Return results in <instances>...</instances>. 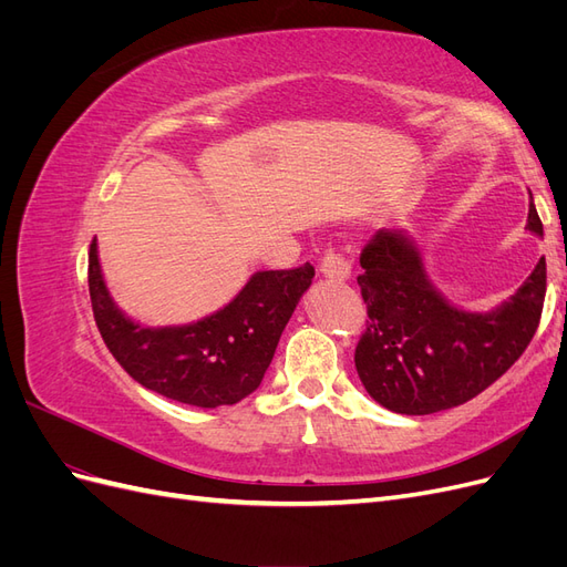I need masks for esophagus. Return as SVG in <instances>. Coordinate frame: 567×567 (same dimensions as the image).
Returning a JSON list of instances; mask_svg holds the SVG:
<instances>
[{
	"label": "esophagus",
	"instance_id": "esophagus-1",
	"mask_svg": "<svg viewBox=\"0 0 567 567\" xmlns=\"http://www.w3.org/2000/svg\"><path fill=\"white\" fill-rule=\"evenodd\" d=\"M319 271L323 274V277H329L333 281H348L350 274H352V267L350 262L346 260V255L329 248L323 252L321 262H319Z\"/></svg>",
	"mask_w": 567,
	"mask_h": 567
}]
</instances>
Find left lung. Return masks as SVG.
Instances as JSON below:
<instances>
[{
	"instance_id": "1",
	"label": "left lung",
	"mask_w": 567,
	"mask_h": 567,
	"mask_svg": "<svg viewBox=\"0 0 567 567\" xmlns=\"http://www.w3.org/2000/svg\"><path fill=\"white\" fill-rule=\"evenodd\" d=\"M527 229L544 236L535 203ZM359 265L369 319L354 367L371 398L394 414L425 416L473 400L516 364L542 319L544 257L492 312H466L444 298L402 231H375Z\"/></svg>"
}]
</instances>
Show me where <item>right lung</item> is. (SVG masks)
I'll return each mask as SVG.
<instances>
[{"mask_svg":"<svg viewBox=\"0 0 567 567\" xmlns=\"http://www.w3.org/2000/svg\"><path fill=\"white\" fill-rule=\"evenodd\" d=\"M315 267L255 271L229 305L184 326H142L113 302L90 250V298L106 348L136 383L188 406L236 404L262 383Z\"/></svg>","mask_w":567,"mask_h":567,"instance_id":"add662e5","label":"right lung"}]
</instances>
